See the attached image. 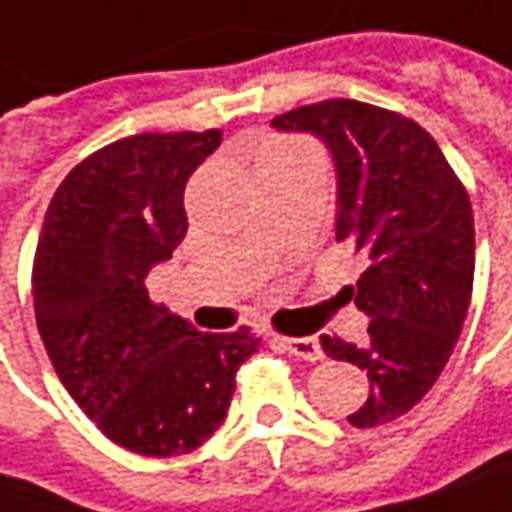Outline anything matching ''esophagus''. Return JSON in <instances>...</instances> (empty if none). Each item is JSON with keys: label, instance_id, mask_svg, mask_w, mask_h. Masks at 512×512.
Instances as JSON below:
<instances>
[{"label": "esophagus", "instance_id": "1", "mask_svg": "<svg viewBox=\"0 0 512 512\" xmlns=\"http://www.w3.org/2000/svg\"><path fill=\"white\" fill-rule=\"evenodd\" d=\"M278 345L284 347L286 353L307 359V362H318L321 359V345L313 336H295V339H278Z\"/></svg>", "mask_w": 512, "mask_h": 512}]
</instances>
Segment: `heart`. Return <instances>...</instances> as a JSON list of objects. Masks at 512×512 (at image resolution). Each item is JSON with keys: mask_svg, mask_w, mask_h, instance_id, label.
I'll return each mask as SVG.
<instances>
[{"mask_svg": "<svg viewBox=\"0 0 512 512\" xmlns=\"http://www.w3.org/2000/svg\"><path fill=\"white\" fill-rule=\"evenodd\" d=\"M278 147H286V144H275V147H269L266 153H272V150H278ZM266 153H263V156H266Z\"/></svg>", "mask_w": 512, "mask_h": 512, "instance_id": "1", "label": "heart"}]
</instances>
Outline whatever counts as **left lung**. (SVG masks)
<instances>
[{
  "mask_svg": "<svg viewBox=\"0 0 512 512\" xmlns=\"http://www.w3.org/2000/svg\"><path fill=\"white\" fill-rule=\"evenodd\" d=\"M272 124L313 133L333 150L336 240L365 257L353 295L371 316V339L324 336L321 347L371 379L365 406L347 420L356 429L391 423L429 394L461 336L475 275L469 194L435 138L394 109L330 98Z\"/></svg>",
  "mask_w": 512,
  "mask_h": 512,
  "instance_id": "1",
  "label": "left lung"
}]
</instances>
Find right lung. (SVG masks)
I'll use <instances>...</instances> for the list:
<instances>
[{
  "label": "right lung",
  "mask_w": 512,
  "mask_h": 512,
  "mask_svg": "<svg viewBox=\"0 0 512 512\" xmlns=\"http://www.w3.org/2000/svg\"><path fill=\"white\" fill-rule=\"evenodd\" d=\"M220 141V130L138 133L89 153L51 196L37 240L31 295L54 371L112 443L147 458L214 435L260 347L249 327L199 333L144 286L185 240V185Z\"/></svg>",
  "instance_id": "add662e5"
}]
</instances>
